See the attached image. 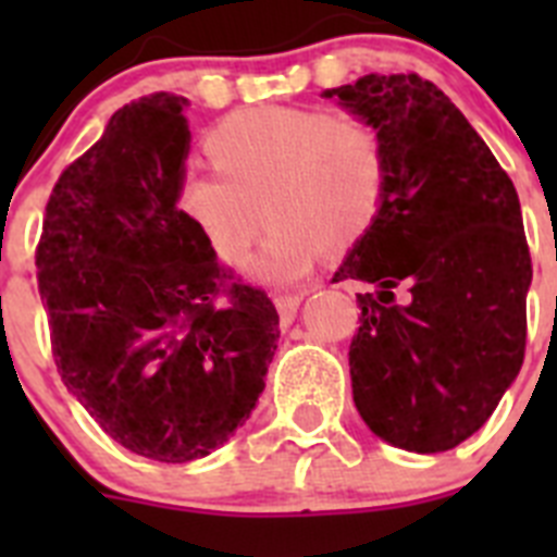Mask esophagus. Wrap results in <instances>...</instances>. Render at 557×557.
Instances as JSON below:
<instances>
[{
	"instance_id": "obj_1",
	"label": "esophagus",
	"mask_w": 557,
	"mask_h": 557,
	"mask_svg": "<svg viewBox=\"0 0 557 557\" xmlns=\"http://www.w3.org/2000/svg\"><path fill=\"white\" fill-rule=\"evenodd\" d=\"M275 309H278V314H282V323H293L295 312H298V307H301L304 301V293H284V295H275Z\"/></svg>"
}]
</instances>
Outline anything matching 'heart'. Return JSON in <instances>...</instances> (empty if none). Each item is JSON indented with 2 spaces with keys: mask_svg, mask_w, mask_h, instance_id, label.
Wrapping results in <instances>:
<instances>
[{
  "mask_svg": "<svg viewBox=\"0 0 557 557\" xmlns=\"http://www.w3.org/2000/svg\"><path fill=\"white\" fill-rule=\"evenodd\" d=\"M214 170H186L175 184L181 218L220 262H239L270 220L250 264L264 282H295L326 245L351 248L376 220L387 186L379 131L312 108L236 111L206 136Z\"/></svg>",
  "mask_w": 557,
  "mask_h": 557,
  "instance_id": "heart-1",
  "label": "heart"
}]
</instances>
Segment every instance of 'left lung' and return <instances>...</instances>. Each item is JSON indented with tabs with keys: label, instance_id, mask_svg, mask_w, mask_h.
Returning a JSON list of instances; mask_svg holds the SVG:
<instances>
[{
	"label": "left lung",
	"instance_id": "obj_1",
	"mask_svg": "<svg viewBox=\"0 0 557 557\" xmlns=\"http://www.w3.org/2000/svg\"><path fill=\"white\" fill-rule=\"evenodd\" d=\"M323 97L376 127L387 152L382 209L334 273L376 287L357 293L354 405L398 449H455L524 362L533 262L519 195L435 83L366 75Z\"/></svg>",
	"mask_w": 557,
	"mask_h": 557
}]
</instances>
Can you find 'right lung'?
I'll list each match as a JSON object with an SVG mask.
<instances>
[{"mask_svg": "<svg viewBox=\"0 0 557 557\" xmlns=\"http://www.w3.org/2000/svg\"><path fill=\"white\" fill-rule=\"evenodd\" d=\"M186 106L156 91L113 113L52 186L36 248L63 385L108 437L159 462L234 435L278 339L268 293L220 264L175 206Z\"/></svg>", "mask_w": 557, "mask_h": 557, "instance_id": "right-lung-1", "label": "right lung"}]
</instances>
